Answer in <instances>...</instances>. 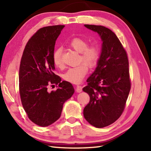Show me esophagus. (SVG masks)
I'll return each mask as SVG.
<instances>
[{"label":"esophagus","mask_w":151,"mask_h":151,"mask_svg":"<svg viewBox=\"0 0 151 151\" xmlns=\"http://www.w3.org/2000/svg\"><path fill=\"white\" fill-rule=\"evenodd\" d=\"M82 87L81 86H77L76 87V92H78V93H80V92H81L82 91Z\"/></svg>","instance_id":"34e87169"}]
</instances>
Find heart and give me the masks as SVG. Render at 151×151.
<instances>
[{"label":"heart","instance_id":"obj_1","mask_svg":"<svg viewBox=\"0 0 151 151\" xmlns=\"http://www.w3.org/2000/svg\"><path fill=\"white\" fill-rule=\"evenodd\" d=\"M69 46L76 52L80 53V63L83 62L90 68L94 67L97 64L100 56V49L97 45L93 44L88 46V41L86 39L75 37L69 42ZM62 57L63 48H57L54 50L53 61L57 68L63 67ZM85 65L82 63L76 67L69 68L63 75L64 79L73 83H79L82 82L88 73V68Z\"/></svg>","mask_w":151,"mask_h":151}]
</instances>
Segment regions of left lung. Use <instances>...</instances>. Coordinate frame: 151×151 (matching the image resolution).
I'll list each match as a JSON object with an SVG mask.
<instances>
[{
  "label": "left lung",
  "mask_w": 151,
  "mask_h": 151,
  "mask_svg": "<svg viewBox=\"0 0 151 151\" xmlns=\"http://www.w3.org/2000/svg\"><path fill=\"white\" fill-rule=\"evenodd\" d=\"M98 33L103 41L101 55L83 91L90 96L83 109L86 121L101 128L121 117L131 89L127 53L115 34L101 25H84Z\"/></svg>",
  "instance_id": "left-lung-1"
}]
</instances>
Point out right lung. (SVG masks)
<instances>
[{
  "label": "right lung",
  "instance_id": "1",
  "mask_svg": "<svg viewBox=\"0 0 151 151\" xmlns=\"http://www.w3.org/2000/svg\"><path fill=\"white\" fill-rule=\"evenodd\" d=\"M64 27L53 25L39 29L28 41L21 59L19 91L22 106L30 121L41 127L60 118L64 103L75 92L71 83L61 82L60 77L54 73L53 53ZM54 84L59 88L49 91L48 86Z\"/></svg>",
  "mask_w": 151,
  "mask_h": 151
}]
</instances>
